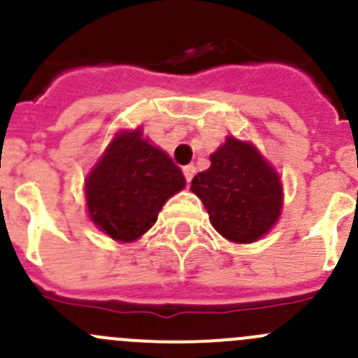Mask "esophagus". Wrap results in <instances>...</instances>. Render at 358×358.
<instances>
[{
  "label": "esophagus",
  "mask_w": 358,
  "mask_h": 358,
  "mask_svg": "<svg viewBox=\"0 0 358 358\" xmlns=\"http://www.w3.org/2000/svg\"><path fill=\"white\" fill-rule=\"evenodd\" d=\"M194 173H196V168H194L192 164H189V166H183V175H185V180H187V183H190V182H192V176H194Z\"/></svg>",
  "instance_id": "34e87169"
}]
</instances>
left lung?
<instances>
[{
	"label": "left lung",
	"instance_id": "1",
	"mask_svg": "<svg viewBox=\"0 0 358 358\" xmlns=\"http://www.w3.org/2000/svg\"><path fill=\"white\" fill-rule=\"evenodd\" d=\"M211 166L197 173L190 190L203 201L211 225L232 243H253L282 215L278 173L248 141L234 136L210 155Z\"/></svg>",
	"mask_w": 358,
	"mask_h": 358
}]
</instances>
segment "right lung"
Returning <instances> with one entry per match:
<instances>
[{
    "label": "right lung",
    "mask_w": 358,
    "mask_h": 358,
    "mask_svg": "<svg viewBox=\"0 0 358 358\" xmlns=\"http://www.w3.org/2000/svg\"><path fill=\"white\" fill-rule=\"evenodd\" d=\"M183 187L182 169L145 140L141 127L120 131L87 175V210L99 231L131 243L157 222L166 201Z\"/></svg>",
    "instance_id": "add662e5"
}]
</instances>
